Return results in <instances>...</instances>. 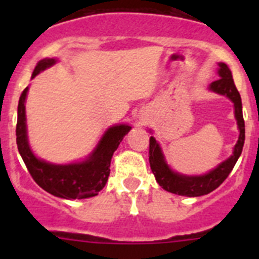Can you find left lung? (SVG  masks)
Instances as JSON below:
<instances>
[{
  "label": "left lung",
  "mask_w": 259,
  "mask_h": 259,
  "mask_svg": "<svg viewBox=\"0 0 259 259\" xmlns=\"http://www.w3.org/2000/svg\"><path fill=\"white\" fill-rule=\"evenodd\" d=\"M219 79L212 81L210 84V91L219 95H223L228 97L233 102L235 107V118L237 120V127H239V140L233 148V153L228 159L222 162L221 164L215 167L214 170L205 175L198 176H187L183 174L175 172L168 167V164L164 161V157L162 154L161 146L155 141L153 136H150L149 140V163L153 174L155 176V180L162 188L171 193L180 194V196H187V197H198L203 196L214 189H217L227 176L232 171L233 166L236 164L240 154L242 152V146L245 141V123L242 118V105L241 97L237 91L236 85L233 83L232 74L226 63H219Z\"/></svg>",
  "instance_id": "obj_1"
}]
</instances>
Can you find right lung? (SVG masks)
Wrapping results in <instances>:
<instances>
[{
	"label": "right lung",
	"instance_id": "right-lung-1",
	"mask_svg": "<svg viewBox=\"0 0 259 259\" xmlns=\"http://www.w3.org/2000/svg\"><path fill=\"white\" fill-rule=\"evenodd\" d=\"M54 58L41 59L36 65L32 79L56 63ZM28 88L22 92L18 104L17 122V145L27 170L41 188L48 193L66 200H81L97 196L107 182L110 175V162L114 152L122 143L123 137L128 134L131 127L128 124H119L110 127L92 154H89L83 162L70 164H53L38 159L29 148L27 139L26 124V97Z\"/></svg>",
	"mask_w": 259,
	"mask_h": 259
}]
</instances>
